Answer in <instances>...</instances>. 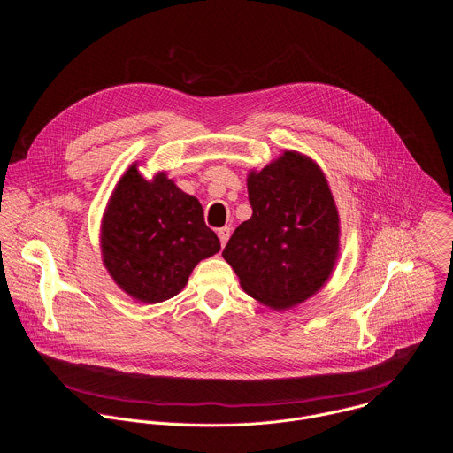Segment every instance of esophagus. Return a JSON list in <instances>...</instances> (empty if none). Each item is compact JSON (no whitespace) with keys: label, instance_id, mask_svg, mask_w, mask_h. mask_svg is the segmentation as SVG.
<instances>
[{"label":"esophagus","instance_id":"obj_1","mask_svg":"<svg viewBox=\"0 0 453 453\" xmlns=\"http://www.w3.org/2000/svg\"><path fill=\"white\" fill-rule=\"evenodd\" d=\"M217 234H219V238H220V243H222V247L227 243V240H229V236H231V229L229 227H220L219 231H217Z\"/></svg>","mask_w":453,"mask_h":453}]
</instances>
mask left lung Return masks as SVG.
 <instances>
[{"label":"left lung","instance_id":"obj_1","mask_svg":"<svg viewBox=\"0 0 453 453\" xmlns=\"http://www.w3.org/2000/svg\"><path fill=\"white\" fill-rule=\"evenodd\" d=\"M252 217L242 222L224 260L242 288L260 303L285 310L317 294L339 256V211L315 161L285 150L247 175Z\"/></svg>","mask_w":453,"mask_h":453}]
</instances>
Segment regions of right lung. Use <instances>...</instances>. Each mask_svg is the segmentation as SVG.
<instances>
[{
	"mask_svg": "<svg viewBox=\"0 0 453 453\" xmlns=\"http://www.w3.org/2000/svg\"><path fill=\"white\" fill-rule=\"evenodd\" d=\"M100 247L114 283L142 303L177 296L196 265L220 250L201 203L165 172L147 180L131 165L107 203Z\"/></svg>",
	"mask_w": 453,
	"mask_h": 453,
	"instance_id": "add662e5",
	"label": "right lung"
}]
</instances>
